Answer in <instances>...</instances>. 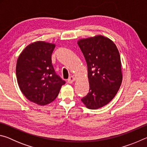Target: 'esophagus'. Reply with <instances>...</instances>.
Returning <instances> with one entry per match:
<instances>
[{
    "label": "esophagus",
    "mask_w": 147,
    "mask_h": 147,
    "mask_svg": "<svg viewBox=\"0 0 147 147\" xmlns=\"http://www.w3.org/2000/svg\"><path fill=\"white\" fill-rule=\"evenodd\" d=\"M68 82L69 83V84H72V83H73L74 81H75V77L74 76H70L69 77V78L68 79Z\"/></svg>",
    "instance_id": "34e87169"
}]
</instances>
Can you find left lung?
<instances>
[{
  "instance_id": "obj_1",
  "label": "left lung",
  "mask_w": 147,
  "mask_h": 147,
  "mask_svg": "<svg viewBox=\"0 0 147 147\" xmlns=\"http://www.w3.org/2000/svg\"><path fill=\"white\" fill-rule=\"evenodd\" d=\"M88 65L89 91L82 98L86 108L96 109L115 97L123 80L119 52L115 43L98 35L77 42Z\"/></svg>"
}]
</instances>
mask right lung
Instances as JSON below:
<instances>
[{"instance_id": "obj_1", "label": "right lung", "mask_w": 147, "mask_h": 147, "mask_svg": "<svg viewBox=\"0 0 147 147\" xmlns=\"http://www.w3.org/2000/svg\"><path fill=\"white\" fill-rule=\"evenodd\" d=\"M55 44L36 41L25 47L16 64L17 83L30 101L45 106L54 100L65 82L55 73L51 55Z\"/></svg>"}]
</instances>
